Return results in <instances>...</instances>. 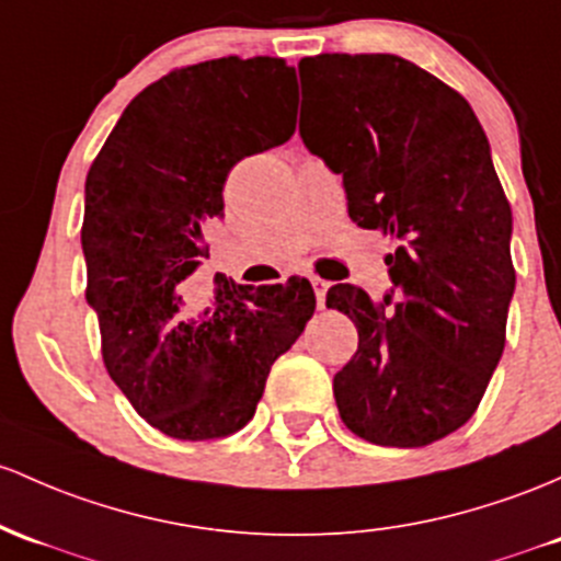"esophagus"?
<instances>
[{"mask_svg": "<svg viewBox=\"0 0 561 561\" xmlns=\"http://www.w3.org/2000/svg\"><path fill=\"white\" fill-rule=\"evenodd\" d=\"M311 285H313V293H317V304H319V309H324V298H328L330 282L319 279V276H311Z\"/></svg>", "mask_w": 561, "mask_h": 561, "instance_id": "obj_1", "label": "esophagus"}]
</instances>
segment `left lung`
Segmentation results:
<instances>
[{
	"mask_svg": "<svg viewBox=\"0 0 561 561\" xmlns=\"http://www.w3.org/2000/svg\"><path fill=\"white\" fill-rule=\"evenodd\" d=\"M300 138L343 175L348 215L397 242L386 314L354 285L328 290L359 348L332 380L343 423L383 447H423L477 412L506 346L511 207L460 92L399 55L298 64Z\"/></svg>",
	"mask_w": 561,
	"mask_h": 561,
	"instance_id": "left-lung-1",
	"label": "left lung"
}]
</instances>
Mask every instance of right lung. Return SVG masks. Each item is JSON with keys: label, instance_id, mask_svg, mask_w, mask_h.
Listing matches in <instances>:
<instances>
[{"label": "right lung", "instance_id": "right-lung-1", "mask_svg": "<svg viewBox=\"0 0 561 561\" xmlns=\"http://www.w3.org/2000/svg\"><path fill=\"white\" fill-rule=\"evenodd\" d=\"M295 69L218 58L170 71L133 98L84 183L88 304L103 365L140 417L172 439H218L255 415L271 365L311 319L309 279L218 290L183 319L181 287L207 257L239 159L295 133Z\"/></svg>", "mask_w": 561, "mask_h": 561}]
</instances>
